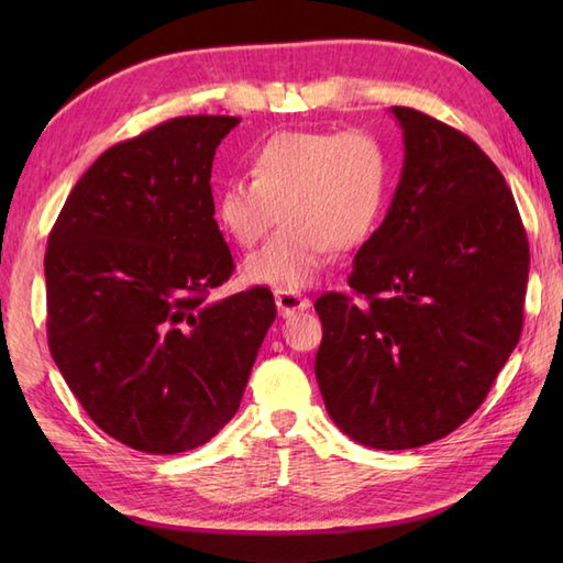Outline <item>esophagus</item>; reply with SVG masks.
Listing matches in <instances>:
<instances>
[{"label": "esophagus", "instance_id": "1", "mask_svg": "<svg viewBox=\"0 0 563 563\" xmlns=\"http://www.w3.org/2000/svg\"><path fill=\"white\" fill-rule=\"evenodd\" d=\"M275 305H278V312L283 317H290L295 312H305L312 302H309V297L297 295L292 290H278L275 292Z\"/></svg>", "mask_w": 563, "mask_h": 563}]
</instances>
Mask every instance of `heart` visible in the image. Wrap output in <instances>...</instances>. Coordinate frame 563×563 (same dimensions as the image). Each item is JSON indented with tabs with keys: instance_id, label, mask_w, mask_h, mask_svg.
<instances>
[{
	"instance_id": "b5f03b06",
	"label": "heart",
	"mask_w": 563,
	"mask_h": 563,
	"mask_svg": "<svg viewBox=\"0 0 563 563\" xmlns=\"http://www.w3.org/2000/svg\"><path fill=\"white\" fill-rule=\"evenodd\" d=\"M249 174L218 190V222L239 246H254L280 214L283 224L246 258L244 275L275 290H302L333 249L357 246L375 230L389 154L365 130H288L256 150Z\"/></svg>"
}]
</instances>
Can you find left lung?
<instances>
[{"mask_svg": "<svg viewBox=\"0 0 563 563\" xmlns=\"http://www.w3.org/2000/svg\"><path fill=\"white\" fill-rule=\"evenodd\" d=\"M404 172L355 254L351 292L314 302V373L345 435L411 450L484 404L520 341L530 246L504 174L474 140L394 106Z\"/></svg>", "mask_w": 563, "mask_h": 563, "instance_id": "obj_1", "label": "left lung"}]
</instances>
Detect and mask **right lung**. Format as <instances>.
I'll return each instance as SVG.
<instances>
[{
  "label": "right lung",
  "mask_w": 563,
  "mask_h": 563,
  "mask_svg": "<svg viewBox=\"0 0 563 563\" xmlns=\"http://www.w3.org/2000/svg\"><path fill=\"white\" fill-rule=\"evenodd\" d=\"M239 121L181 115L118 142L47 236L53 361L91 421L140 452L176 454L218 435L275 319L261 285L210 300L234 271L210 172Z\"/></svg>",
  "instance_id": "right-lung-1"
}]
</instances>
